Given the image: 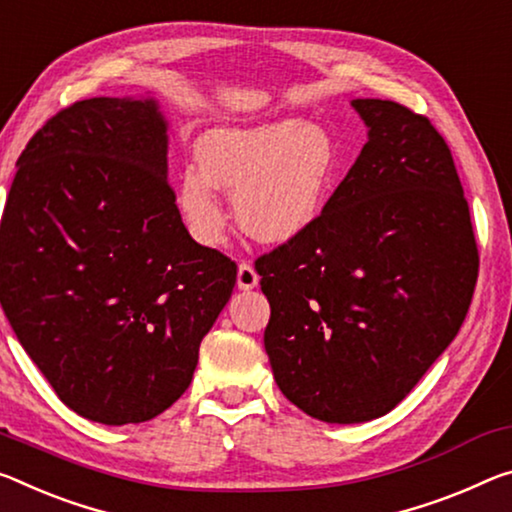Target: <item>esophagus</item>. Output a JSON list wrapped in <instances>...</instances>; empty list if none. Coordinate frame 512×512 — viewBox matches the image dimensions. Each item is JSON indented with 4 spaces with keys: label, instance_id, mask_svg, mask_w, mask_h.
<instances>
[{
    "label": "esophagus",
    "instance_id": "esophagus-1",
    "mask_svg": "<svg viewBox=\"0 0 512 512\" xmlns=\"http://www.w3.org/2000/svg\"><path fill=\"white\" fill-rule=\"evenodd\" d=\"M259 285V275L253 269V264L250 262H241L239 264V271H237V287L248 291V289H255Z\"/></svg>",
    "mask_w": 512,
    "mask_h": 512
}]
</instances>
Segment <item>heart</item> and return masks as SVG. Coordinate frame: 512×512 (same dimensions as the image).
<instances>
[{"label":"heart","mask_w":512,"mask_h":512,"mask_svg":"<svg viewBox=\"0 0 512 512\" xmlns=\"http://www.w3.org/2000/svg\"><path fill=\"white\" fill-rule=\"evenodd\" d=\"M198 166L180 170L175 205L191 237L216 248L230 214L218 189L232 193L237 223L262 243H287L310 230L335 182L337 143L321 125L280 120L212 127L193 143Z\"/></svg>","instance_id":"1"}]
</instances>
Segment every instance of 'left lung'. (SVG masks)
Segmentation results:
<instances>
[{
	"mask_svg": "<svg viewBox=\"0 0 512 512\" xmlns=\"http://www.w3.org/2000/svg\"><path fill=\"white\" fill-rule=\"evenodd\" d=\"M367 143L310 230L257 259L280 392L328 424L396 408L453 342L478 250L449 145L389 100H351Z\"/></svg>",
	"mask_w": 512,
	"mask_h": 512,
	"instance_id": "1",
	"label": "left lung"
}]
</instances>
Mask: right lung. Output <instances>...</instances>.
Masks as SVG:
<instances>
[{
  "label": "right lung",
  "instance_id": "obj_1",
  "mask_svg": "<svg viewBox=\"0 0 512 512\" xmlns=\"http://www.w3.org/2000/svg\"><path fill=\"white\" fill-rule=\"evenodd\" d=\"M237 264L191 239L152 95L56 113L18 159L0 225V303L77 415L141 424L191 385Z\"/></svg>",
  "mask_w": 512,
  "mask_h": 512
}]
</instances>
